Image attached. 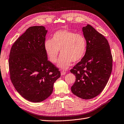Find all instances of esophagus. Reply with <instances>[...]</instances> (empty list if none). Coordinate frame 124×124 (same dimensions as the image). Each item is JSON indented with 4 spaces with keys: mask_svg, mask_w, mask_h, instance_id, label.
<instances>
[{
    "mask_svg": "<svg viewBox=\"0 0 124 124\" xmlns=\"http://www.w3.org/2000/svg\"><path fill=\"white\" fill-rule=\"evenodd\" d=\"M61 75H65V74H66V72L63 71H62V72H61Z\"/></svg>",
    "mask_w": 124,
    "mask_h": 124,
    "instance_id": "esophagus-1",
    "label": "esophagus"
}]
</instances>
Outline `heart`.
I'll use <instances>...</instances> for the list:
<instances>
[{
    "label": "heart",
    "mask_w": 124,
    "mask_h": 124,
    "mask_svg": "<svg viewBox=\"0 0 124 124\" xmlns=\"http://www.w3.org/2000/svg\"><path fill=\"white\" fill-rule=\"evenodd\" d=\"M44 48L46 56L52 63L57 62L60 51L61 56L58 66L66 69L72 62H79L84 57L87 51V41L81 34L60 30L53 34L51 40L45 42Z\"/></svg>",
    "instance_id": "1"
}]
</instances>
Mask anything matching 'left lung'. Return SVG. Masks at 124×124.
<instances>
[{"instance_id": "8db88e82", "label": "left lung", "mask_w": 124, "mask_h": 124, "mask_svg": "<svg viewBox=\"0 0 124 124\" xmlns=\"http://www.w3.org/2000/svg\"><path fill=\"white\" fill-rule=\"evenodd\" d=\"M87 41L84 57L70 70L76 76L71 87L74 95L85 100L93 99L103 90L112 69V56L106 38L90 24L83 28Z\"/></svg>"}]
</instances>
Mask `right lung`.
Wrapping results in <instances>:
<instances>
[{
	"label": "right lung",
	"mask_w": 124,
	"mask_h": 124,
	"mask_svg": "<svg viewBox=\"0 0 124 124\" xmlns=\"http://www.w3.org/2000/svg\"><path fill=\"white\" fill-rule=\"evenodd\" d=\"M47 32L44 26L29 28L13 45L8 59L14 87L25 99L34 103L49 97L54 83L61 75L45 52Z\"/></svg>",
	"instance_id": "obj_1"
}]
</instances>
